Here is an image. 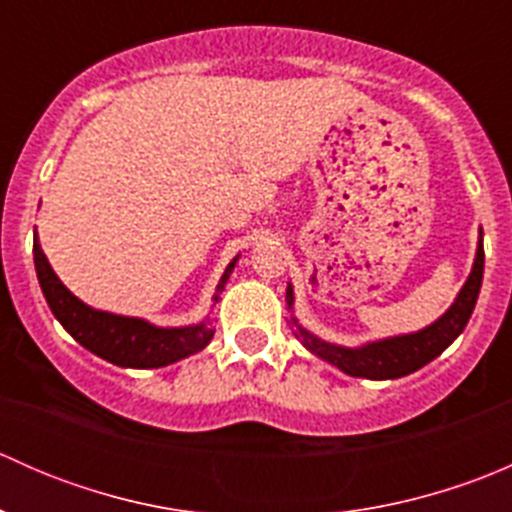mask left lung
Returning a JSON list of instances; mask_svg holds the SVG:
<instances>
[{
  "label": "left lung",
  "mask_w": 512,
  "mask_h": 512,
  "mask_svg": "<svg viewBox=\"0 0 512 512\" xmlns=\"http://www.w3.org/2000/svg\"><path fill=\"white\" fill-rule=\"evenodd\" d=\"M483 242L478 245L476 265H473L471 277L463 285L461 294L456 297L453 307L443 314L438 322L431 327L421 329L416 334H406V337L384 339V342L366 344L361 349H344L334 347V344L322 342V339L312 337L304 329H297V337H302L304 347L317 356H322L329 364L339 366L342 371L352 376H364V379H399V376L411 374V371L421 369L428 361L436 359L458 334L466 329L468 319H471L473 307L480 292V282H483ZM287 302L292 304V287L287 289Z\"/></svg>",
  "instance_id": "1"
}]
</instances>
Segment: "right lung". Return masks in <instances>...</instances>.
<instances>
[{
  "label": "right lung",
  "mask_w": 512,
  "mask_h": 512,
  "mask_svg": "<svg viewBox=\"0 0 512 512\" xmlns=\"http://www.w3.org/2000/svg\"><path fill=\"white\" fill-rule=\"evenodd\" d=\"M34 265L39 277L41 292L49 302L51 312L59 319L61 327L89 352L111 361L116 366H131V369H158V366L173 364L185 356L200 352L213 339L210 324H195L183 329H160L143 319L118 317V314L98 312L86 307L59 282L51 270L49 260L41 252L39 242L34 240ZM235 260L225 270L218 292H223L227 277H230ZM218 302V297H215Z\"/></svg>",
  "instance_id": "obj_1"
}]
</instances>
